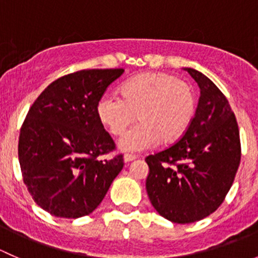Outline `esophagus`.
I'll use <instances>...</instances> for the list:
<instances>
[{
    "mask_svg": "<svg viewBox=\"0 0 258 258\" xmlns=\"http://www.w3.org/2000/svg\"><path fill=\"white\" fill-rule=\"evenodd\" d=\"M136 158H137V156L131 155V153H126V155L123 156V161H124V162H131V161L136 160Z\"/></svg>",
    "mask_w": 258,
    "mask_h": 258,
    "instance_id": "1",
    "label": "esophagus"
}]
</instances>
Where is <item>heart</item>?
I'll use <instances>...</instances> for the list:
<instances>
[{
    "label": "heart",
    "mask_w": 258,
    "mask_h": 258,
    "mask_svg": "<svg viewBox=\"0 0 258 258\" xmlns=\"http://www.w3.org/2000/svg\"><path fill=\"white\" fill-rule=\"evenodd\" d=\"M196 95L191 86L163 72H146L121 86V97L106 93L96 105L100 123L113 136L137 118L140 123L119 139L124 152H140L178 141L191 126L196 114Z\"/></svg>",
    "instance_id": "heart-1"
}]
</instances>
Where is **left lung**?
<instances>
[{"mask_svg": "<svg viewBox=\"0 0 258 258\" xmlns=\"http://www.w3.org/2000/svg\"><path fill=\"white\" fill-rule=\"evenodd\" d=\"M184 71L201 90L194 121L178 142L146 157L151 204L175 223L196 222L215 212L241 161L240 131L227 98L204 74Z\"/></svg>", "mask_w": 258, "mask_h": 258, "instance_id": "obj_1", "label": "left lung"}]
</instances>
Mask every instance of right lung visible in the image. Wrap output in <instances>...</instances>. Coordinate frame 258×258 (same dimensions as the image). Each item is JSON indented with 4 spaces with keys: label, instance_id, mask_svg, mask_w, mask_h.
I'll return each mask as SVG.
<instances>
[{
    "label": "right lung",
    "instance_id": "1",
    "mask_svg": "<svg viewBox=\"0 0 258 258\" xmlns=\"http://www.w3.org/2000/svg\"><path fill=\"white\" fill-rule=\"evenodd\" d=\"M123 69L82 70L48 85L23 121L18 160L36 204L62 218L97 209L123 168V156L100 161L116 148L96 105Z\"/></svg>",
    "mask_w": 258,
    "mask_h": 258
}]
</instances>
